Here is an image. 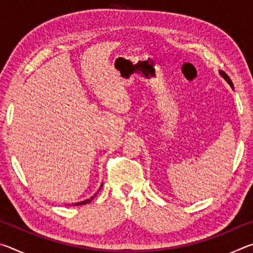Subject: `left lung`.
I'll return each mask as SVG.
<instances>
[{
    "instance_id": "1",
    "label": "left lung",
    "mask_w": 253,
    "mask_h": 253,
    "mask_svg": "<svg viewBox=\"0 0 253 253\" xmlns=\"http://www.w3.org/2000/svg\"><path fill=\"white\" fill-rule=\"evenodd\" d=\"M219 74H220V75H221L222 77H223V78H224V80L226 81V83H228V84H230V87L233 89V84H232V81H231V79H230V77H229L228 75H226L224 71H222V70H220V71H219Z\"/></svg>"
}]
</instances>
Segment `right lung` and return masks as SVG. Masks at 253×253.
<instances>
[{
  "mask_svg": "<svg viewBox=\"0 0 253 253\" xmlns=\"http://www.w3.org/2000/svg\"><path fill=\"white\" fill-rule=\"evenodd\" d=\"M102 186V185H101ZM101 186H100V188H101ZM100 188H99V190H100ZM97 193H98V192H97ZM97 193L95 194V195H93V196H91V198L90 199H88V200H84V201H81V202H78V203H75V204H72V205H74V207H75V205H84V204H88V203H90L91 202V201L93 200V199H95V196L97 195Z\"/></svg>",
  "mask_w": 253,
  "mask_h": 253,
  "instance_id": "add662e5",
  "label": "right lung"
}]
</instances>
